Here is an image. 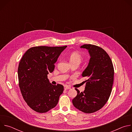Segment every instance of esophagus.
<instances>
[{
  "label": "esophagus",
  "mask_w": 132,
  "mask_h": 132,
  "mask_svg": "<svg viewBox=\"0 0 132 132\" xmlns=\"http://www.w3.org/2000/svg\"><path fill=\"white\" fill-rule=\"evenodd\" d=\"M71 88L70 87H69V86H67V85H65V86H64V89L65 90H67V89H70Z\"/></svg>",
  "instance_id": "1"
}]
</instances>
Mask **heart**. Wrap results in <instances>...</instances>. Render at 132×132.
I'll return each instance as SVG.
<instances>
[{
	"label": "heart",
	"mask_w": 132,
	"mask_h": 132,
	"mask_svg": "<svg viewBox=\"0 0 132 132\" xmlns=\"http://www.w3.org/2000/svg\"><path fill=\"white\" fill-rule=\"evenodd\" d=\"M83 59L82 55L78 52H73L69 56V61L70 63L78 62L80 63Z\"/></svg>",
	"instance_id": "1"
}]
</instances>
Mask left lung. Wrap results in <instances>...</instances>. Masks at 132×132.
<instances>
[{
	"mask_svg": "<svg viewBox=\"0 0 132 132\" xmlns=\"http://www.w3.org/2000/svg\"><path fill=\"white\" fill-rule=\"evenodd\" d=\"M81 48L88 51L90 59L81 76L86 77L84 92L77 91L72 100L74 106L86 113H91L101 109L108 101L113 83L114 68L107 53L101 47L84 44Z\"/></svg>",
	"mask_w": 132,
	"mask_h": 132,
	"instance_id": "left-lung-1",
	"label": "left lung"
}]
</instances>
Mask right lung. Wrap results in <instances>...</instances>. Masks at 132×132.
Segmentation results:
<instances>
[{
	"label": "right lung",
	"instance_id": "obj_1",
	"mask_svg": "<svg viewBox=\"0 0 132 132\" xmlns=\"http://www.w3.org/2000/svg\"><path fill=\"white\" fill-rule=\"evenodd\" d=\"M67 46H35L29 48L19 64V85L22 97L34 111L45 113L57 104L63 85H53L47 78L55 63Z\"/></svg>",
	"mask_w": 132,
	"mask_h": 132
}]
</instances>
